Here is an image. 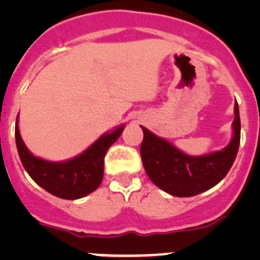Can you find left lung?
I'll return each instance as SVG.
<instances>
[{
  "instance_id": "1",
  "label": "left lung",
  "mask_w": 260,
  "mask_h": 260,
  "mask_svg": "<svg viewBox=\"0 0 260 260\" xmlns=\"http://www.w3.org/2000/svg\"><path fill=\"white\" fill-rule=\"evenodd\" d=\"M234 109V135L232 142L221 151L201 157L182 153L171 143L142 127L141 157L143 167L152 182L170 195L179 198L195 196L219 183L232 169L240 145L238 103H235Z\"/></svg>"
}]
</instances>
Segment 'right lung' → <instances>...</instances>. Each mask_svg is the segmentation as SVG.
Wrapping results in <instances>:
<instances>
[{
    "label": "right lung",
    "mask_w": 260,
    "mask_h": 260,
    "mask_svg": "<svg viewBox=\"0 0 260 260\" xmlns=\"http://www.w3.org/2000/svg\"><path fill=\"white\" fill-rule=\"evenodd\" d=\"M124 127H118L113 132L102 136L86 151L75 158L61 164L49 162L32 156L15 127L16 146L23 169L30 177L57 198L75 200L86 196L98 188L104 172V156L115 141L119 138Z\"/></svg>",
    "instance_id": "1"
}]
</instances>
